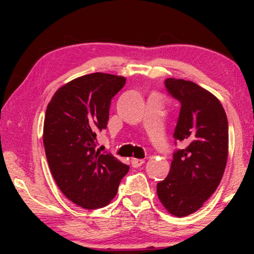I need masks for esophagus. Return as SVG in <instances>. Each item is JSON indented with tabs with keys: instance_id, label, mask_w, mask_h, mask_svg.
<instances>
[{
	"instance_id": "obj_1",
	"label": "esophagus",
	"mask_w": 254,
	"mask_h": 254,
	"mask_svg": "<svg viewBox=\"0 0 254 254\" xmlns=\"http://www.w3.org/2000/svg\"><path fill=\"white\" fill-rule=\"evenodd\" d=\"M135 160H136V164H141V161H142V160H143V159H142V157L141 156H138V155H137V156H135Z\"/></svg>"
}]
</instances>
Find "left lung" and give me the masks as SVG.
I'll return each instance as SVG.
<instances>
[{
    "instance_id": "8db88e82",
    "label": "left lung",
    "mask_w": 254,
    "mask_h": 254,
    "mask_svg": "<svg viewBox=\"0 0 254 254\" xmlns=\"http://www.w3.org/2000/svg\"><path fill=\"white\" fill-rule=\"evenodd\" d=\"M125 81L105 72L84 75L57 89L46 109L43 143L51 174L64 196L83 209L109 205L129 172L97 139Z\"/></svg>"
}]
</instances>
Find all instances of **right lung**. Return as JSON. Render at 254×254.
Listing matches in <instances>:
<instances>
[{"instance_id": "1", "label": "right lung", "mask_w": 254, "mask_h": 254, "mask_svg": "<svg viewBox=\"0 0 254 254\" xmlns=\"http://www.w3.org/2000/svg\"><path fill=\"white\" fill-rule=\"evenodd\" d=\"M170 87L182 104L174 131L182 145L173 154L171 170L156 186L165 209L177 217L193 214L216 191L228 157V121L222 105L197 84Z\"/></svg>"}]
</instances>
